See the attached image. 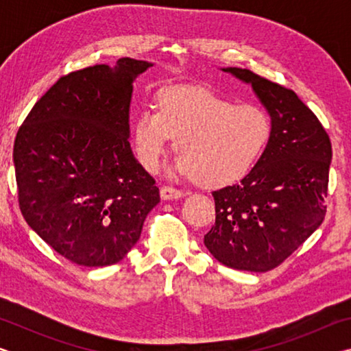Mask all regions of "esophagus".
Masks as SVG:
<instances>
[{
	"label": "esophagus",
	"mask_w": 351,
	"mask_h": 351,
	"mask_svg": "<svg viewBox=\"0 0 351 351\" xmlns=\"http://www.w3.org/2000/svg\"><path fill=\"white\" fill-rule=\"evenodd\" d=\"M184 197V193L181 190L173 189V187H169V186H164L161 187V198L164 201H170V199H180Z\"/></svg>",
	"instance_id": "1"
}]
</instances>
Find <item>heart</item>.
I'll use <instances>...</instances> for the list:
<instances>
[{"instance_id":"obj_1","label":"heart","mask_w":351,"mask_h":351,"mask_svg":"<svg viewBox=\"0 0 351 351\" xmlns=\"http://www.w3.org/2000/svg\"><path fill=\"white\" fill-rule=\"evenodd\" d=\"M271 136L268 112L255 104H237L203 88L173 86L159 93L156 111L134 119L136 158L158 171L171 139L178 152L170 176L201 180L210 187L240 181L258 162Z\"/></svg>"}]
</instances>
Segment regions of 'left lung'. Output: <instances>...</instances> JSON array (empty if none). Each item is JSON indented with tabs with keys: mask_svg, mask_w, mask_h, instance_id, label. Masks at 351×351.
<instances>
[{
	"mask_svg": "<svg viewBox=\"0 0 351 351\" xmlns=\"http://www.w3.org/2000/svg\"><path fill=\"white\" fill-rule=\"evenodd\" d=\"M221 71L251 85L271 117V136L251 173L212 193L215 224L204 245L224 266L265 272L322 224L331 142L294 91L249 69Z\"/></svg>",
	"mask_w": 351,
	"mask_h": 351,
	"instance_id": "left-lung-1",
	"label": "left lung"
}]
</instances>
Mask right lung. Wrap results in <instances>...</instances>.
<instances>
[{"label": "right lung", "instance_id": "add662e5", "mask_svg": "<svg viewBox=\"0 0 351 351\" xmlns=\"http://www.w3.org/2000/svg\"><path fill=\"white\" fill-rule=\"evenodd\" d=\"M153 63L119 58L62 77L16 133L14 165L27 224L82 266L121 261L159 203L130 147L133 83Z\"/></svg>", "mask_w": 351, "mask_h": 351}]
</instances>
